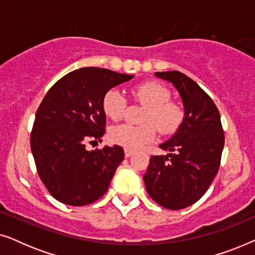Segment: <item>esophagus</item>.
Returning a JSON list of instances; mask_svg holds the SVG:
<instances>
[{
  "instance_id": "obj_1",
  "label": "esophagus",
  "mask_w": 255,
  "mask_h": 255,
  "mask_svg": "<svg viewBox=\"0 0 255 255\" xmlns=\"http://www.w3.org/2000/svg\"><path fill=\"white\" fill-rule=\"evenodd\" d=\"M124 154H125V158H130V156L133 154V151H131V149H128L125 148L124 149Z\"/></svg>"
}]
</instances>
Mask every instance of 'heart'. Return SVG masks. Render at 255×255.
Here are the masks:
<instances>
[{
	"label": "heart",
	"instance_id": "1",
	"mask_svg": "<svg viewBox=\"0 0 255 255\" xmlns=\"http://www.w3.org/2000/svg\"><path fill=\"white\" fill-rule=\"evenodd\" d=\"M137 102L147 107L141 117L142 125L121 124L111 128L110 139L128 149L140 148L155 137V128L161 134L169 135L182 124L184 111L179 103L170 101V92L158 82H145L132 89ZM103 110L110 120L120 121L128 102L117 89H110L103 97Z\"/></svg>",
	"mask_w": 255,
	"mask_h": 255
}]
</instances>
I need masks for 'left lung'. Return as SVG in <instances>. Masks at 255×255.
<instances>
[{
    "label": "left lung",
    "mask_w": 255,
    "mask_h": 255,
    "mask_svg": "<svg viewBox=\"0 0 255 255\" xmlns=\"http://www.w3.org/2000/svg\"><path fill=\"white\" fill-rule=\"evenodd\" d=\"M155 76L179 92L184 118L172 138L159 145L169 154L151 156L142 179L153 201L169 210H180L200 200L214 181L224 132L217 107L194 80L177 71L156 72Z\"/></svg>",
    "instance_id": "obj_1"
}]
</instances>
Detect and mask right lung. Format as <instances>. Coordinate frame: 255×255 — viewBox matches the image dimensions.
I'll use <instances>...</instances> for the list:
<instances>
[{
  "label": "right lung",
  "mask_w": 255,
  "mask_h": 255,
  "mask_svg": "<svg viewBox=\"0 0 255 255\" xmlns=\"http://www.w3.org/2000/svg\"><path fill=\"white\" fill-rule=\"evenodd\" d=\"M134 75L83 67L66 74L45 95L31 132V151L40 180L55 200L82 207L102 197L124 159L121 146L88 151L106 130L103 97Z\"/></svg>",
  "instance_id": "1"
}]
</instances>
